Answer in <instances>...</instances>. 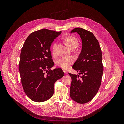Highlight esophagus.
<instances>
[{
	"instance_id": "1",
	"label": "esophagus",
	"mask_w": 124,
	"mask_h": 124,
	"mask_svg": "<svg viewBox=\"0 0 124 124\" xmlns=\"http://www.w3.org/2000/svg\"><path fill=\"white\" fill-rule=\"evenodd\" d=\"M63 72H64V74H67V71H66V70H64V69H63Z\"/></svg>"
}]
</instances>
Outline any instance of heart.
<instances>
[{"label": "heart", "mask_w": 124, "mask_h": 124, "mask_svg": "<svg viewBox=\"0 0 124 124\" xmlns=\"http://www.w3.org/2000/svg\"><path fill=\"white\" fill-rule=\"evenodd\" d=\"M64 41L67 46L70 47L72 46H78V41L77 38L73 36H68L66 37ZM56 45H54L52 48V54H55V48ZM75 59L73 57H62L60 58L57 62V65L63 69H67L74 62Z\"/></svg>", "instance_id": "heart-1"}]
</instances>
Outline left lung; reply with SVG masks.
<instances>
[{
  "instance_id": "obj_1",
  "label": "left lung",
  "mask_w": 124,
  "mask_h": 124,
  "mask_svg": "<svg viewBox=\"0 0 124 124\" xmlns=\"http://www.w3.org/2000/svg\"><path fill=\"white\" fill-rule=\"evenodd\" d=\"M77 32L81 38L82 46L78 58L73 68L79 75L69 73L72 78L70 94L74 101L86 103L97 94L103 72L102 52L99 42L91 32L82 28H75L71 33Z\"/></svg>"
}]
</instances>
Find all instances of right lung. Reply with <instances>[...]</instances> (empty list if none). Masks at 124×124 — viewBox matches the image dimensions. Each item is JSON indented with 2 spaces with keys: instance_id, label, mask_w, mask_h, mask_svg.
Instances as JSON below:
<instances>
[{
  "instance_id": "obj_1",
  "label": "right lung",
  "mask_w": 124,
  "mask_h": 124,
  "mask_svg": "<svg viewBox=\"0 0 124 124\" xmlns=\"http://www.w3.org/2000/svg\"><path fill=\"white\" fill-rule=\"evenodd\" d=\"M61 33L45 28L35 31L22 48L19 68L21 82L25 94L34 101L50 99L54 93L55 82L64 76L61 68L50 69L54 65L50 46Z\"/></svg>"
}]
</instances>
